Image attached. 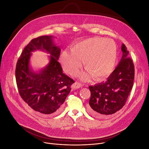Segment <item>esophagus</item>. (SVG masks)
<instances>
[{
    "label": "esophagus",
    "mask_w": 149,
    "mask_h": 149,
    "mask_svg": "<svg viewBox=\"0 0 149 149\" xmlns=\"http://www.w3.org/2000/svg\"><path fill=\"white\" fill-rule=\"evenodd\" d=\"M81 86H82V84H81L80 83H79V82H75V83H74L72 85V88L74 89L80 88Z\"/></svg>",
    "instance_id": "1"
}]
</instances>
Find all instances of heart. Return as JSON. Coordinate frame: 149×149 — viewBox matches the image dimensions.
I'll return each instance as SVG.
<instances>
[{
	"label": "heart",
	"instance_id": "obj_1",
	"mask_svg": "<svg viewBox=\"0 0 149 149\" xmlns=\"http://www.w3.org/2000/svg\"><path fill=\"white\" fill-rule=\"evenodd\" d=\"M70 51L61 53L60 62L65 71L75 75L82 66L83 60L86 72L80 79L88 80L92 76L96 81L103 80L114 70L117 61V46L110 38L92 37L78 42L70 47Z\"/></svg>",
	"mask_w": 149,
	"mask_h": 149
}]
</instances>
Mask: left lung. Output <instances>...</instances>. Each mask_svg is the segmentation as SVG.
<instances>
[{"label": "left lung", "mask_w": 149, "mask_h": 149, "mask_svg": "<svg viewBox=\"0 0 149 149\" xmlns=\"http://www.w3.org/2000/svg\"><path fill=\"white\" fill-rule=\"evenodd\" d=\"M127 49L123 44L120 61L105 82L89 86L91 95L88 109L91 114L97 117L111 115L126 104L135 76L134 63Z\"/></svg>", "instance_id": "obj_1"}]
</instances>
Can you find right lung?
<instances>
[{
    "mask_svg": "<svg viewBox=\"0 0 149 149\" xmlns=\"http://www.w3.org/2000/svg\"><path fill=\"white\" fill-rule=\"evenodd\" d=\"M51 36H40L31 40L23 49L15 68V79L20 95L36 112L43 114L58 112L74 81L63 73L58 61L61 49ZM36 50L50 54L49 63L40 72L30 68L31 52Z\"/></svg>",
    "mask_w": 149,
    "mask_h": 149,
    "instance_id": "right-lung-1",
    "label": "right lung"
}]
</instances>
